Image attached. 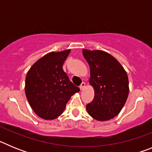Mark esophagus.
<instances>
[{
	"label": "esophagus",
	"mask_w": 152,
	"mask_h": 152,
	"mask_svg": "<svg viewBox=\"0 0 152 152\" xmlns=\"http://www.w3.org/2000/svg\"><path fill=\"white\" fill-rule=\"evenodd\" d=\"M85 86H86L85 83L82 82V83H81V84H80V89L81 90V91H82V90L84 89V88H85Z\"/></svg>",
	"instance_id": "esophagus-1"
}]
</instances>
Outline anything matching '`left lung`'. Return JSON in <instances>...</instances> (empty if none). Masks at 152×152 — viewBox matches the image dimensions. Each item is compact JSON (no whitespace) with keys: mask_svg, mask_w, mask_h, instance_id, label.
Here are the masks:
<instances>
[{"mask_svg":"<svg viewBox=\"0 0 152 152\" xmlns=\"http://www.w3.org/2000/svg\"><path fill=\"white\" fill-rule=\"evenodd\" d=\"M83 56L89 64V83L94 89V97L86 109L98 121H107L117 116L129 95V78L117 60L101 50L83 49Z\"/></svg>","mask_w":152,"mask_h":152,"instance_id":"8db88e82","label":"left lung"}]
</instances>
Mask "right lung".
I'll list each match as a JSON object with an SVG mask.
<instances>
[{"instance_id": "add662e5", "label": "right lung", "mask_w": 152, "mask_h": 152, "mask_svg": "<svg viewBox=\"0 0 152 152\" xmlns=\"http://www.w3.org/2000/svg\"><path fill=\"white\" fill-rule=\"evenodd\" d=\"M71 49L45 55L29 68L25 93L31 108L40 118L52 120L64 112L72 95L80 91L70 81L62 65Z\"/></svg>"}]
</instances>
